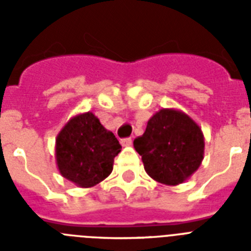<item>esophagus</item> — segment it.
<instances>
[{
	"instance_id": "obj_1",
	"label": "esophagus",
	"mask_w": 251,
	"mask_h": 251,
	"mask_svg": "<svg viewBox=\"0 0 251 251\" xmlns=\"http://www.w3.org/2000/svg\"><path fill=\"white\" fill-rule=\"evenodd\" d=\"M121 143L123 147H130L133 142H132V138H123L121 139Z\"/></svg>"
}]
</instances>
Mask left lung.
<instances>
[{"mask_svg":"<svg viewBox=\"0 0 251 251\" xmlns=\"http://www.w3.org/2000/svg\"><path fill=\"white\" fill-rule=\"evenodd\" d=\"M148 176L163 185L185 182L203 159L201 128L186 113L161 109L148 121L146 132L133 142Z\"/></svg>","mask_w":251,"mask_h":251,"instance_id":"1","label":"left lung"}]
</instances>
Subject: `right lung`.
<instances>
[{
    "instance_id": "1",
    "label": "right lung",
    "mask_w": 251,
    "mask_h": 251,
    "mask_svg": "<svg viewBox=\"0 0 251 251\" xmlns=\"http://www.w3.org/2000/svg\"><path fill=\"white\" fill-rule=\"evenodd\" d=\"M122 146L92 112L73 117L56 137L55 156L61 176L79 187H93L112 174Z\"/></svg>"
}]
</instances>
